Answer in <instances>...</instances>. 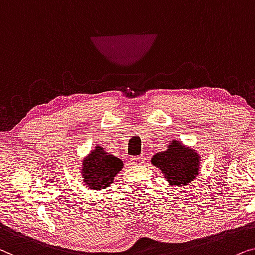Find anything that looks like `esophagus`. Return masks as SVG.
Instances as JSON below:
<instances>
[{
  "label": "esophagus",
  "mask_w": 255,
  "mask_h": 255,
  "mask_svg": "<svg viewBox=\"0 0 255 255\" xmlns=\"http://www.w3.org/2000/svg\"><path fill=\"white\" fill-rule=\"evenodd\" d=\"M130 161H131V163H134V164H143L145 161V157L143 155L134 156V157L130 158Z\"/></svg>",
  "instance_id": "esophagus-1"
}]
</instances>
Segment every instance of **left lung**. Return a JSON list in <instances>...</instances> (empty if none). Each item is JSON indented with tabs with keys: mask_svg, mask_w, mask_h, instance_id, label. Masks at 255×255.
I'll list each match as a JSON object with an SVG mask.
<instances>
[{
	"mask_svg": "<svg viewBox=\"0 0 255 255\" xmlns=\"http://www.w3.org/2000/svg\"><path fill=\"white\" fill-rule=\"evenodd\" d=\"M151 163L162 171L169 184L175 188L188 185L199 171L201 157L197 151L174 140L164 151L156 152Z\"/></svg>",
	"mask_w": 255,
	"mask_h": 255,
	"instance_id": "left-lung-1",
	"label": "left lung"
}]
</instances>
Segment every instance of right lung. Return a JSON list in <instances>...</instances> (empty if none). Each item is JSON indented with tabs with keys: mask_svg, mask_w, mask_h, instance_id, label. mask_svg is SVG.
<instances>
[{
	"mask_svg": "<svg viewBox=\"0 0 255 255\" xmlns=\"http://www.w3.org/2000/svg\"><path fill=\"white\" fill-rule=\"evenodd\" d=\"M124 163L114 155L107 154L105 149L97 145L83 161V178L91 189H106L114 182V177L121 171Z\"/></svg>",
	"mask_w": 255,
	"mask_h": 255,
	"instance_id": "right-lung-1",
	"label": "right lung"
}]
</instances>
